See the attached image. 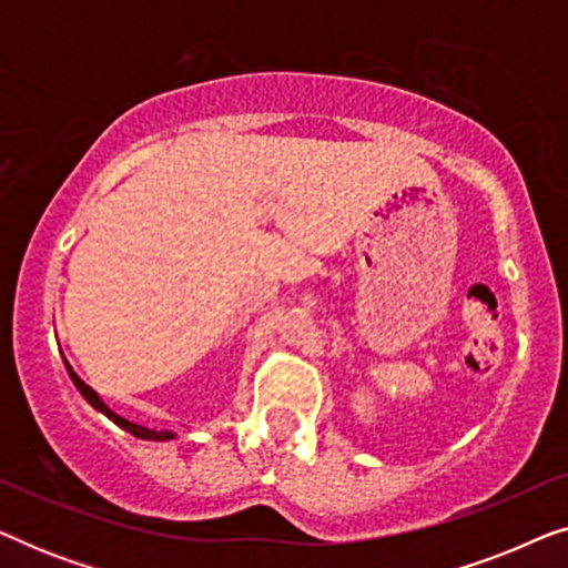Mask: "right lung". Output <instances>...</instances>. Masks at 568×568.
Masks as SVG:
<instances>
[{
    "label": "right lung",
    "mask_w": 568,
    "mask_h": 568,
    "mask_svg": "<svg viewBox=\"0 0 568 568\" xmlns=\"http://www.w3.org/2000/svg\"><path fill=\"white\" fill-rule=\"evenodd\" d=\"M67 364V362H64ZM67 372H69V377H72V383H74V387L77 390L82 393V398L90 403L92 408L95 410H100V414L103 416H108L111 418V422L115 424V426H121V429H126L129 434H134V437H139V439H150V442H168V439H175V432H170V429H150V426H142V424H134V422H129V418H123V416H119L115 414V410H111L103 403V398H100V395L92 390V387L84 383V379H80V375H77V372L69 367L67 364Z\"/></svg>",
    "instance_id": "1"
}]
</instances>
